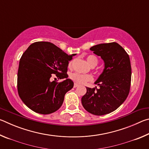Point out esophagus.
Returning a JSON list of instances; mask_svg holds the SVG:
<instances>
[{
    "instance_id": "34e87169",
    "label": "esophagus",
    "mask_w": 149,
    "mask_h": 149,
    "mask_svg": "<svg viewBox=\"0 0 149 149\" xmlns=\"http://www.w3.org/2000/svg\"><path fill=\"white\" fill-rule=\"evenodd\" d=\"M77 86H78V84H74V88L77 87Z\"/></svg>"
}]
</instances>
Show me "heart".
I'll use <instances>...</instances> for the list:
<instances>
[{"label":"heart","mask_w":149,"mask_h":149,"mask_svg":"<svg viewBox=\"0 0 149 149\" xmlns=\"http://www.w3.org/2000/svg\"><path fill=\"white\" fill-rule=\"evenodd\" d=\"M87 62H88V64L92 66V65H96L97 64L98 60L96 56H93V55H90V56H88L87 57ZM70 65H71V63L70 64ZM70 77L74 82L78 84H84L93 79V77L91 75L82 74L77 72L72 73L70 75Z\"/></svg>","instance_id":"obj_1"}]
</instances>
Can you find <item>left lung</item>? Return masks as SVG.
<instances>
[{"instance_id": "8db88e82", "label": "left lung", "mask_w": 149, "mask_h": 149, "mask_svg": "<svg viewBox=\"0 0 149 149\" xmlns=\"http://www.w3.org/2000/svg\"><path fill=\"white\" fill-rule=\"evenodd\" d=\"M90 50L100 56L104 68L95 82L99 88L87 87L81 103L91 114L102 116L116 110L127 97L132 78L130 60L122 47L115 42L95 45Z\"/></svg>"}]
</instances>
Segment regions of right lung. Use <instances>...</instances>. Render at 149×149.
<instances>
[{
    "label": "right lung",
    "mask_w": 149,
    "mask_h": 149,
    "mask_svg": "<svg viewBox=\"0 0 149 149\" xmlns=\"http://www.w3.org/2000/svg\"><path fill=\"white\" fill-rule=\"evenodd\" d=\"M75 55L67 54L49 42H35L27 48L17 72V91L27 107L41 114H51L61 107L65 94L74 87L66 72ZM52 74L65 80L51 82Z\"/></svg>",
    "instance_id": "obj_1"
}]
</instances>
